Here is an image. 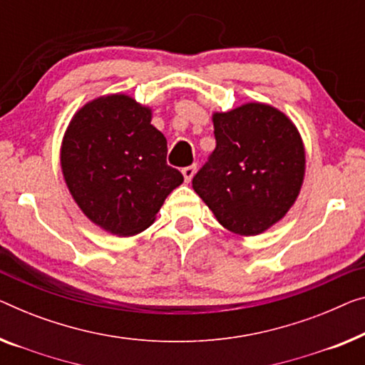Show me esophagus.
I'll return each instance as SVG.
<instances>
[{"label":"esophagus","mask_w":365,"mask_h":365,"mask_svg":"<svg viewBox=\"0 0 365 365\" xmlns=\"http://www.w3.org/2000/svg\"><path fill=\"white\" fill-rule=\"evenodd\" d=\"M195 172H197V165H190V167H185L183 170H182V173H183V178H185V182H192V178H193V175H195Z\"/></svg>","instance_id":"34e87169"}]
</instances>
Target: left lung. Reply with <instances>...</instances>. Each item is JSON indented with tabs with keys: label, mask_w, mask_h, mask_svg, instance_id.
Segmentation results:
<instances>
[{
	"label": "left lung",
	"mask_w": 365,
	"mask_h": 365,
	"mask_svg": "<svg viewBox=\"0 0 365 365\" xmlns=\"http://www.w3.org/2000/svg\"><path fill=\"white\" fill-rule=\"evenodd\" d=\"M216 149L193 177V190L220 225L257 236L279 222L300 193L304 145L287 114L265 103L215 113Z\"/></svg>",
	"instance_id": "left-lung-1"
}]
</instances>
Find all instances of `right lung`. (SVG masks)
<instances>
[{"label":"right lung","mask_w":365,"mask_h":365,"mask_svg":"<svg viewBox=\"0 0 365 365\" xmlns=\"http://www.w3.org/2000/svg\"><path fill=\"white\" fill-rule=\"evenodd\" d=\"M152 110L128 95L95 98L65 130L61 165L68 192L91 222L134 236L155 221L183 175L167 165V139Z\"/></svg>","instance_id":"right-lung-1"}]
</instances>
